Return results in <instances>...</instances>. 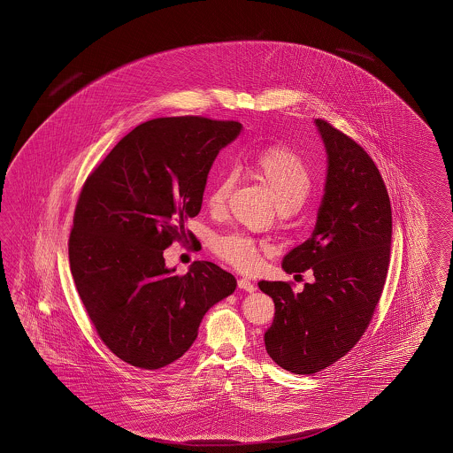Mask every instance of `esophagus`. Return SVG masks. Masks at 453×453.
I'll list each match as a JSON object with an SVG mask.
<instances>
[{"label":"esophagus","mask_w":453,"mask_h":453,"mask_svg":"<svg viewBox=\"0 0 453 453\" xmlns=\"http://www.w3.org/2000/svg\"><path fill=\"white\" fill-rule=\"evenodd\" d=\"M237 287L243 289V291H247V293H254L255 289H257L254 283H252V281H249L247 278H241V280H237Z\"/></svg>","instance_id":"esophagus-1"}]
</instances>
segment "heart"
Segmentation results:
<instances>
[{"label":"heart","instance_id":"obj_1","mask_svg":"<svg viewBox=\"0 0 453 453\" xmlns=\"http://www.w3.org/2000/svg\"><path fill=\"white\" fill-rule=\"evenodd\" d=\"M252 173L265 185L275 198L281 214L298 211L308 198L312 188V172L308 162L295 149L285 144L268 145L252 157ZM235 172H224L218 178L206 196L211 212L219 214L226 210L232 189L235 187ZM212 252L239 270H252L260 260V255L268 252L265 243L257 242L241 232H227L214 235L211 241Z\"/></svg>","mask_w":453,"mask_h":453}]
</instances>
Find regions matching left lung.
Returning a JSON list of instances; mask_svg holds the SVG:
<instances>
[{
	"mask_svg": "<svg viewBox=\"0 0 453 453\" xmlns=\"http://www.w3.org/2000/svg\"><path fill=\"white\" fill-rule=\"evenodd\" d=\"M327 177L316 227L283 258L287 273L312 270L316 281L293 293L287 281H260L275 303L265 349L276 365L312 375L350 352L383 293L391 250V204L372 157L324 119Z\"/></svg>",
	"mask_w": 453,
	"mask_h": 453,
	"instance_id": "8db88e82",
	"label": "left lung"
}]
</instances>
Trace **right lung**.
I'll list each match as a JSON object with an SVG mask.
<instances>
[{"label":"right lung","mask_w":453,"mask_h":453,"mask_svg":"<svg viewBox=\"0 0 453 453\" xmlns=\"http://www.w3.org/2000/svg\"><path fill=\"white\" fill-rule=\"evenodd\" d=\"M241 131L201 116L142 122L81 188L70 270L101 341L126 364L158 370L178 360L208 309L237 287L211 262L173 275L164 250L193 237L185 222L198 216L214 158Z\"/></svg>","instance_id":"right-lung-1"}]
</instances>
